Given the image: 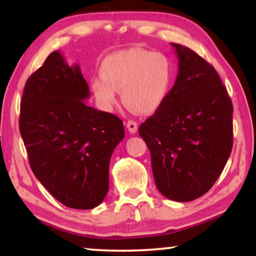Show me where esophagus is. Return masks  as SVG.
<instances>
[{
	"mask_svg": "<svg viewBox=\"0 0 256 256\" xmlns=\"http://www.w3.org/2000/svg\"><path fill=\"white\" fill-rule=\"evenodd\" d=\"M126 127H127L128 130L132 132V134H135V132H138V124L132 120H129L127 124H126Z\"/></svg>",
	"mask_w": 256,
	"mask_h": 256,
	"instance_id": "34e87169",
	"label": "esophagus"
}]
</instances>
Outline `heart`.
Instances as JSON below:
<instances>
[{
  "label": "heart",
  "instance_id": "obj_1",
  "mask_svg": "<svg viewBox=\"0 0 256 256\" xmlns=\"http://www.w3.org/2000/svg\"><path fill=\"white\" fill-rule=\"evenodd\" d=\"M101 76H94L90 88L104 110H113L118 92L132 110L154 113L166 100L174 79L170 58L162 52L141 48L114 52L101 62Z\"/></svg>",
  "mask_w": 256,
  "mask_h": 256
}]
</instances>
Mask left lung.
Returning a JSON list of instances; mask_svg holds the SVG:
<instances>
[{"mask_svg":"<svg viewBox=\"0 0 256 256\" xmlns=\"http://www.w3.org/2000/svg\"><path fill=\"white\" fill-rule=\"evenodd\" d=\"M178 74L164 104L140 126L152 155L156 186L174 202L205 194L222 172L233 146V104L211 64L171 43Z\"/></svg>","mask_w":256,"mask_h":256,"instance_id":"1","label":"left lung"}]
</instances>
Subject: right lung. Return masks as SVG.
<instances>
[{"label":"right lung","mask_w":256,"mask_h":256,"mask_svg":"<svg viewBox=\"0 0 256 256\" xmlns=\"http://www.w3.org/2000/svg\"><path fill=\"white\" fill-rule=\"evenodd\" d=\"M90 87L79 65L59 51L26 80L20 132L31 170L62 205L90 210L110 188V160L124 138V122L87 106Z\"/></svg>","instance_id":"right-lung-1"}]
</instances>
